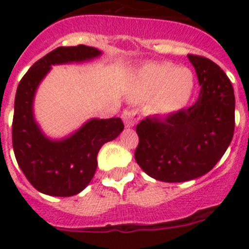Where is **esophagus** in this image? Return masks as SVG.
<instances>
[{"label":"esophagus","mask_w":249,"mask_h":249,"mask_svg":"<svg viewBox=\"0 0 249 249\" xmlns=\"http://www.w3.org/2000/svg\"><path fill=\"white\" fill-rule=\"evenodd\" d=\"M138 120H140V115H138L137 111L125 109L124 112H123V121H124V124L126 128H133Z\"/></svg>","instance_id":"obj_1"}]
</instances>
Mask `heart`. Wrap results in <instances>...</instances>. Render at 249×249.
Instances as JSON below:
<instances>
[{
  "mask_svg": "<svg viewBox=\"0 0 249 249\" xmlns=\"http://www.w3.org/2000/svg\"><path fill=\"white\" fill-rule=\"evenodd\" d=\"M137 89L142 97L152 98V108L160 115L182 109L193 95L195 76L187 67L172 63H151L137 73Z\"/></svg>",
  "mask_w": 249,
  "mask_h": 249,
  "instance_id": "1",
  "label": "heart"
}]
</instances>
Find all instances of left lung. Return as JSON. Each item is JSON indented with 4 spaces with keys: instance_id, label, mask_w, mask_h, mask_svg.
<instances>
[{
    "instance_id": "obj_1",
    "label": "left lung",
    "mask_w": 249,
    "mask_h": 249,
    "mask_svg": "<svg viewBox=\"0 0 249 249\" xmlns=\"http://www.w3.org/2000/svg\"><path fill=\"white\" fill-rule=\"evenodd\" d=\"M187 58L200 85L195 105L165 119L147 117L137 125L136 161L158 181L185 182L204 176L234 136L235 97L230 80L211 59Z\"/></svg>"
}]
</instances>
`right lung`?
Returning a JSON list of instances; mask_svg holds the SVG:
<instances>
[{"label":"right lung","mask_w":249,"mask_h":249,"mask_svg":"<svg viewBox=\"0 0 249 249\" xmlns=\"http://www.w3.org/2000/svg\"><path fill=\"white\" fill-rule=\"evenodd\" d=\"M101 55V50L91 46H62L37 60L18 85L13 120L14 154L27 179L45 195L72 196L81 193L94 177L102 146L124 130L120 117H93L68 136L52 138L35 117L37 89L53 66L84 63Z\"/></svg>","instance_id":"add662e5"}]
</instances>
